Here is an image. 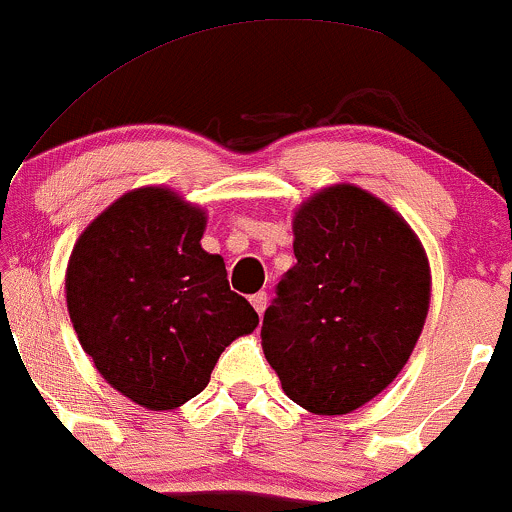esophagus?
I'll return each mask as SVG.
<instances>
[{
  "label": "esophagus",
  "instance_id": "1",
  "mask_svg": "<svg viewBox=\"0 0 512 512\" xmlns=\"http://www.w3.org/2000/svg\"><path fill=\"white\" fill-rule=\"evenodd\" d=\"M251 306H254L258 316H263V311H266V306H268V294L266 292L254 294V297H251Z\"/></svg>",
  "mask_w": 512,
  "mask_h": 512
}]
</instances>
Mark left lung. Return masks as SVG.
Returning <instances> with one entry per match:
<instances>
[{
	"label": "left lung",
	"mask_w": 512,
	"mask_h": 512,
	"mask_svg": "<svg viewBox=\"0 0 512 512\" xmlns=\"http://www.w3.org/2000/svg\"><path fill=\"white\" fill-rule=\"evenodd\" d=\"M292 232L297 263L263 316V354L299 407L350 414L410 359L429 314V258L398 210L354 184L306 198Z\"/></svg>",
	"instance_id": "left-lung-1"
}]
</instances>
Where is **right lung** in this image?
<instances>
[{
	"mask_svg": "<svg viewBox=\"0 0 512 512\" xmlns=\"http://www.w3.org/2000/svg\"><path fill=\"white\" fill-rule=\"evenodd\" d=\"M206 222L177 191L141 186L102 210L69 256L64 290L78 342L146 410L196 398L225 347L258 326L222 256L201 246Z\"/></svg>",
	"mask_w": 512,
	"mask_h": 512,
	"instance_id": "add662e5",
	"label": "right lung"
}]
</instances>
